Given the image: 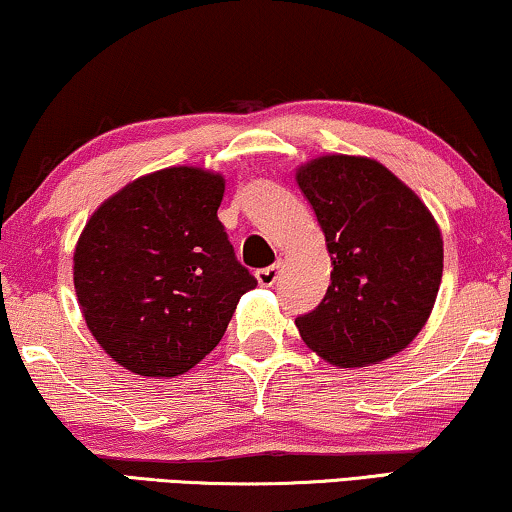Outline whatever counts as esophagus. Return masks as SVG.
<instances>
[{
  "instance_id": "obj_1",
  "label": "esophagus",
  "mask_w": 512,
  "mask_h": 512,
  "mask_svg": "<svg viewBox=\"0 0 512 512\" xmlns=\"http://www.w3.org/2000/svg\"><path fill=\"white\" fill-rule=\"evenodd\" d=\"M279 270H281V263H274V265H268V268L256 270V279H258V284H261V286H272V284H277V279H279Z\"/></svg>"
}]
</instances>
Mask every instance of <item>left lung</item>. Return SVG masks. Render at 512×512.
<instances>
[{"label":"left lung","mask_w":512,"mask_h":512,"mask_svg":"<svg viewBox=\"0 0 512 512\" xmlns=\"http://www.w3.org/2000/svg\"><path fill=\"white\" fill-rule=\"evenodd\" d=\"M295 180L332 261L328 293L295 325L330 365H376L409 346L432 314L443 274L439 226L374 159L328 154L300 166Z\"/></svg>","instance_id":"8db88e82"}]
</instances>
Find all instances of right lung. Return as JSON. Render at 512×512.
I'll return each mask as SVG.
<instances>
[{"label": "right lung", "mask_w": 512, "mask_h": 512, "mask_svg": "<svg viewBox=\"0 0 512 512\" xmlns=\"http://www.w3.org/2000/svg\"><path fill=\"white\" fill-rule=\"evenodd\" d=\"M224 177L194 166L138 177L96 210L73 254L85 323L117 365L180 376L221 342L258 281L217 217Z\"/></svg>", "instance_id": "1"}]
</instances>
